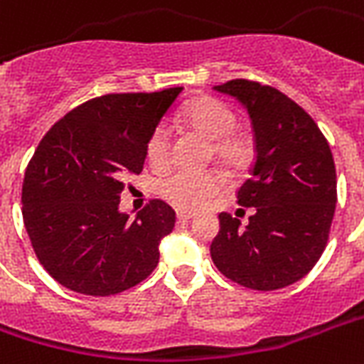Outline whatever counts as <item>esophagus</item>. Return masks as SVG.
Segmentation results:
<instances>
[{
  "mask_svg": "<svg viewBox=\"0 0 364 364\" xmlns=\"http://www.w3.org/2000/svg\"><path fill=\"white\" fill-rule=\"evenodd\" d=\"M193 218H194V213L191 212H183V210L177 212V219H181V221H188V219H193Z\"/></svg>",
  "mask_w": 364,
  "mask_h": 364,
  "instance_id": "esophagus-1",
  "label": "esophagus"
}]
</instances>
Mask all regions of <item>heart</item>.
I'll use <instances>...</instances> for the list:
<instances>
[{
    "label": "heart",
    "mask_w": 364,
    "mask_h": 364,
    "mask_svg": "<svg viewBox=\"0 0 364 364\" xmlns=\"http://www.w3.org/2000/svg\"><path fill=\"white\" fill-rule=\"evenodd\" d=\"M179 124L202 137L215 143L213 151L229 166H240L248 156V143L240 135H235L237 116L225 102L212 97H196L183 107ZM170 132L158 126L146 141V158L152 166H166L170 160ZM223 188V179L212 171L179 170L166 177L160 185V193L166 200L183 210H200L215 198Z\"/></svg>",
    "instance_id": "heart-1"
}]
</instances>
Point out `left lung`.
<instances>
[{
  "label": "left lung",
  "mask_w": 364,
  "mask_h": 364,
  "mask_svg": "<svg viewBox=\"0 0 364 364\" xmlns=\"http://www.w3.org/2000/svg\"><path fill=\"white\" fill-rule=\"evenodd\" d=\"M248 112L256 162L238 191L248 223L219 213L210 246L215 267L252 290H279L309 273L336 210V168L326 139L304 108L274 87L231 80L213 87Z\"/></svg>",
  "instance_id": "1"
}]
</instances>
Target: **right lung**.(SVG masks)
I'll return each mask as SVG.
<instances>
[{
  "label": "right lung",
  "instance_id": "1",
  "mask_svg": "<svg viewBox=\"0 0 364 364\" xmlns=\"http://www.w3.org/2000/svg\"><path fill=\"white\" fill-rule=\"evenodd\" d=\"M183 87L116 93L83 102L57 122L24 173L22 219L40 263L85 296H110L154 271L176 212L152 200L135 219L120 212L124 179L139 176L146 141Z\"/></svg>",
  "mask_w": 364,
  "mask_h": 364
}]
</instances>
